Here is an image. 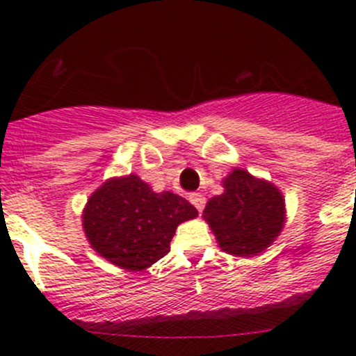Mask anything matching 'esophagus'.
I'll list each match as a JSON object with an SVG mask.
<instances>
[{
	"instance_id": "obj_1",
	"label": "esophagus",
	"mask_w": 356,
	"mask_h": 356,
	"mask_svg": "<svg viewBox=\"0 0 356 356\" xmlns=\"http://www.w3.org/2000/svg\"><path fill=\"white\" fill-rule=\"evenodd\" d=\"M189 201H191L193 204H195V208L198 211H201L204 208V196L203 195H200V193H191V195H189Z\"/></svg>"
}]
</instances>
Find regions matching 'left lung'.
Instances as JSON below:
<instances>
[{"label": "left lung", "mask_w": 356, "mask_h": 356, "mask_svg": "<svg viewBox=\"0 0 356 356\" xmlns=\"http://www.w3.org/2000/svg\"><path fill=\"white\" fill-rule=\"evenodd\" d=\"M222 184L225 191L208 201L203 211L218 246L236 257L267 250L286 220L282 193L243 168H234Z\"/></svg>", "instance_id": "8db88e82"}]
</instances>
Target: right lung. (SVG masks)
Returning a JSON list of instances; mask_svg holds the SVG:
<instances>
[{
	"instance_id": "add662e5",
	"label": "right lung",
	"mask_w": 356,
	"mask_h": 356,
	"mask_svg": "<svg viewBox=\"0 0 356 356\" xmlns=\"http://www.w3.org/2000/svg\"><path fill=\"white\" fill-rule=\"evenodd\" d=\"M196 215L188 200L155 193L131 174L110 179L89 196L82 225L92 250L117 267L139 272L163 258L177 225Z\"/></svg>"
}]
</instances>
